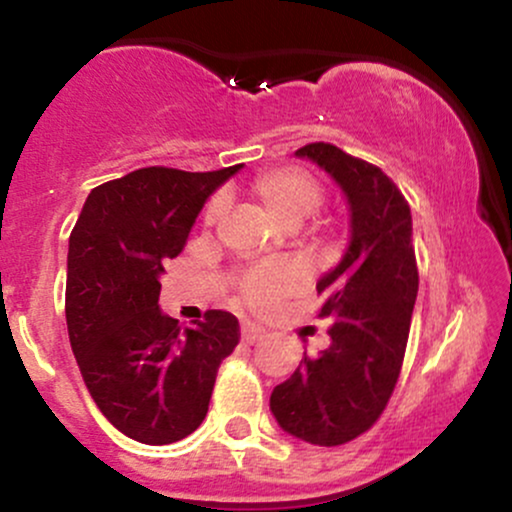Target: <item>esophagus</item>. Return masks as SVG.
Instances as JSON below:
<instances>
[{"label": "esophagus", "mask_w": 512, "mask_h": 512, "mask_svg": "<svg viewBox=\"0 0 512 512\" xmlns=\"http://www.w3.org/2000/svg\"><path fill=\"white\" fill-rule=\"evenodd\" d=\"M240 337H243L245 344H255V342H260V339L264 337V332L260 330V327H255V325H243V327H240Z\"/></svg>", "instance_id": "obj_1"}]
</instances>
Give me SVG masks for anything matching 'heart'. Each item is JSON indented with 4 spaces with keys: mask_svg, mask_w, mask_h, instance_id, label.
<instances>
[{
    "mask_svg": "<svg viewBox=\"0 0 512 512\" xmlns=\"http://www.w3.org/2000/svg\"><path fill=\"white\" fill-rule=\"evenodd\" d=\"M252 195L262 204L274 221L284 226H298L305 216L317 209L322 199V187L308 170L296 166L272 168L257 175L250 185ZM223 216V197H214L204 211V223L214 226ZM303 284L301 269L289 262L262 264L240 276L238 289L243 301L252 308H269L279 298L298 291Z\"/></svg>",
    "mask_w": 512,
    "mask_h": 512,
    "instance_id": "heart-1",
    "label": "heart"
}]
</instances>
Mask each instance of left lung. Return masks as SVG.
Segmentation results:
<instances>
[{
	"label": "left lung",
	"instance_id": "1",
	"mask_svg": "<svg viewBox=\"0 0 512 512\" xmlns=\"http://www.w3.org/2000/svg\"><path fill=\"white\" fill-rule=\"evenodd\" d=\"M342 187L351 211L349 248L317 281L330 346L303 356L269 397L276 424L305 443L334 448L366 433L395 390L407 349L419 272L411 211L373 163L315 142L296 151Z\"/></svg>",
	"mask_w": 512,
	"mask_h": 512
}]
</instances>
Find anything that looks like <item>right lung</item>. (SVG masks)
<instances>
[{
	"label": "right lung",
	"mask_w": 512,
	"mask_h": 512,
	"mask_svg": "<svg viewBox=\"0 0 512 512\" xmlns=\"http://www.w3.org/2000/svg\"><path fill=\"white\" fill-rule=\"evenodd\" d=\"M243 163L211 173L139 168L93 187L67 255V330L84 383L127 438L168 445L197 431L221 361L236 349V315L207 310L192 327L158 308L163 264Z\"/></svg>",
	"instance_id": "right-lung-1"
}]
</instances>
